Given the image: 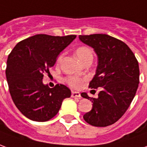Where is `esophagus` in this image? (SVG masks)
Here are the masks:
<instances>
[{
    "label": "esophagus",
    "mask_w": 147,
    "mask_h": 147,
    "mask_svg": "<svg viewBox=\"0 0 147 147\" xmlns=\"http://www.w3.org/2000/svg\"><path fill=\"white\" fill-rule=\"evenodd\" d=\"M71 96L72 97H80L81 96V94H80V92H72L71 93Z\"/></svg>",
    "instance_id": "34e87169"
}]
</instances>
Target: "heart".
<instances>
[{"instance_id": "1", "label": "heart", "mask_w": 147, "mask_h": 147, "mask_svg": "<svg viewBox=\"0 0 147 147\" xmlns=\"http://www.w3.org/2000/svg\"><path fill=\"white\" fill-rule=\"evenodd\" d=\"M76 55L82 62H85L86 60L93 58V52L92 49L88 47L87 46H80L75 51ZM62 59V55H60L58 57L57 62L59 63ZM86 78H81L78 76L75 75H69L64 78V82L73 88H79L85 82Z\"/></svg>"}]
</instances>
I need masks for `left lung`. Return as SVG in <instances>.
Listing matches in <instances>:
<instances>
[{
	"instance_id": "8db88e82",
	"label": "left lung",
	"mask_w": 147,
	"mask_h": 147,
	"mask_svg": "<svg viewBox=\"0 0 147 147\" xmlns=\"http://www.w3.org/2000/svg\"><path fill=\"white\" fill-rule=\"evenodd\" d=\"M79 38L97 54L98 65L88 87L100 89L96 99L85 92L81 94L92 103V110L83 118L95 127L112 125L123 116L135 97L139 83L138 60L125 42L109 35H80Z\"/></svg>"
}]
</instances>
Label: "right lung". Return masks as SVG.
Masks as SVG:
<instances>
[{"label":"right lung","mask_w":147,"mask_h":147,"mask_svg":"<svg viewBox=\"0 0 147 147\" xmlns=\"http://www.w3.org/2000/svg\"><path fill=\"white\" fill-rule=\"evenodd\" d=\"M76 38L38 34L19 42L7 59L5 69L10 95L16 108L27 118L38 122L57 115L62 100L70 97V89L57 84H42L44 74L55 65L59 53Z\"/></svg>","instance_id":"1"}]
</instances>
